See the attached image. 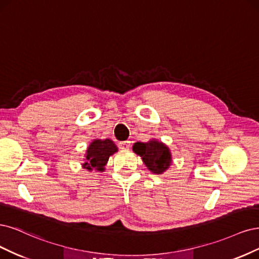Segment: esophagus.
I'll list each match as a JSON object with an SVG mask.
<instances>
[{
    "mask_svg": "<svg viewBox=\"0 0 259 259\" xmlns=\"http://www.w3.org/2000/svg\"><path fill=\"white\" fill-rule=\"evenodd\" d=\"M118 146L121 149H129L131 146V142L130 141H121L118 143Z\"/></svg>",
    "mask_w": 259,
    "mask_h": 259,
    "instance_id": "1",
    "label": "esophagus"
}]
</instances>
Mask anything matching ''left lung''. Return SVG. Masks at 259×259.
<instances>
[{
	"label": "left lung",
	"mask_w": 259,
	"mask_h": 259,
	"mask_svg": "<svg viewBox=\"0 0 259 259\" xmlns=\"http://www.w3.org/2000/svg\"><path fill=\"white\" fill-rule=\"evenodd\" d=\"M133 152L140 155L148 170L156 174L164 172L171 163V153L169 148L155 140H151L147 143L137 142L133 145Z\"/></svg>",
	"instance_id": "1"
}]
</instances>
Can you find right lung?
Wrapping results in <instances>:
<instances>
[{"label":"right lung","instance_id":"1","mask_svg":"<svg viewBox=\"0 0 259 259\" xmlns=\"http://www.w3.org/2000/svg\"><path fill=\"white\" fill-rule=\"evenodd\" d=\"M117 152V147L111 140H95L87 148L86 162L82 164L84 168L91 171H103L108 158Z\"/></svg>","mask_w":259,"mask_h":259}]
</instances>
